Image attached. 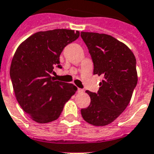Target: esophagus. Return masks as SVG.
<instances>
[{
    "instance_id": "1",
    "label": "esophagus",
    "mask_w": 154,
    "mask_h": 154,
    "mask_svg": "<svg viewBox=\"0 0 154 154\" xmlns=\"http://www.w3.org/2000/svg\"><path fill=\"white\" fill-rule=\"evenodd\" d=\"M77 92H78V93H83V92H84V90H82V89L78 88V89H77Z\"/></svg>"
}]
</instances>
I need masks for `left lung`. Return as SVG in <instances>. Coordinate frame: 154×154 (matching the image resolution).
Here are the masks:
<instances>
[{"label":"left lung","mask_w":154,"mask_h":154,"mask_svg":"<svg viewBox=\"0 0 154 154\" xmlns=\"http://www.w3.org/2000/svg\"><path fill=\"white\" fill-rule=\"evenodd\" d=\"M94 63V74L103 77L97 93L86 91L90 105L81 110L86 122L103 126L112 122L129 104L137 85L136 60L124 43L107 34L82 32Z\"/></svg>","instance_id":"obj_1"}]
</instances>
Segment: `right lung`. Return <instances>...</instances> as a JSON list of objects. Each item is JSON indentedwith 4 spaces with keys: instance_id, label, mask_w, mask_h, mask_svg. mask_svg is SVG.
<instances>
[{
    "instance_id": "right-lung-1",
    "label": "right lung",
    "mask_w": 154,
    "mask_h": 154,
    "mask_svg": "<svg viewBox=\"0 0 154 154\" xmlns=\"http://www.w3.org/2000/svg\"><path fill=\"white\" fill-rule=\"evenodd\" d=\"M80 36L68 29L38 32L23 42L14 54L10 75L15 97L31 119L48 123L58 119L65 103L77 91L71 83L54 81V67L61 68L63 48Z\"/></svg>"
}]
</instances>
